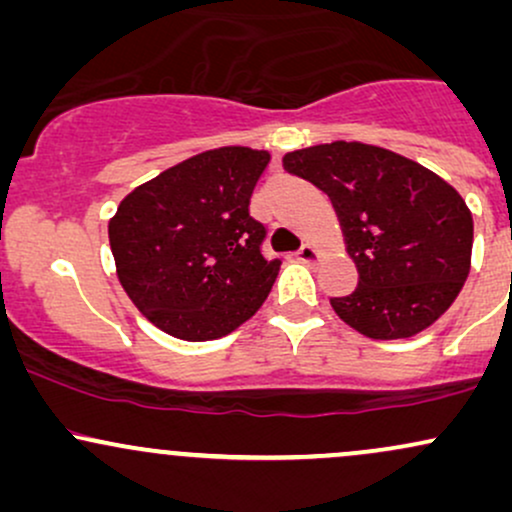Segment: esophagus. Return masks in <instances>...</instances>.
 Masks as SVG:
<instances>
[{"mask_svg":"<svg viewBox=\"0 0 512 512\" xmlns=\"http://www.w3.org/2000/svg\"><path fill=\"white\" fill-rule=\"evenodd\" d=\"M317 255H320V252H317V250L313 248V245H303V248L296 252V257H298V260L305 262V264L315 262V260H317Z\"/></svg>","mask_w":512,"mask_h":512,"instance_id":"obj_1","label":"esophagus"}]
</instances>
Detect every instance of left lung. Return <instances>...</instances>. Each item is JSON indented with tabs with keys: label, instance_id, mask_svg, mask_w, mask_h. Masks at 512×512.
I'll return each instance as SVG.
<instances>
[{
	"label": "left lung",
	"instance_id": "left-lung-1",
	"mask_svg": "<svg viewBox=\"0 0 512 512\" xmlns=\"http://www.w3.org/2000/svg\"><path fill=\"white\" fill-rule=\"evenodd\" d=\"M337 209L358 267L334 313L370 339L414 337L450 308L467 281L474 223L436 173L380 146L332 142L284 156Z\"/></svg>",
	"mask_w": 512,
	"mask_h": 512
}]
</instances>
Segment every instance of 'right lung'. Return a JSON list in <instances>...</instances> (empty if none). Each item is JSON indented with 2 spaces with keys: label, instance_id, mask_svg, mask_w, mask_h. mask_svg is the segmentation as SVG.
I'll use <instances>...</instances> for the list:
<instances>
[{
  "label": "right lung",
  "instance_id": "obj_1",
  "mask_svg": "<svg viewBox=\"0 0 512 512\" xmlns=\"http://www.w3.org/2000/svg\"><path fill=\"white\" fill-rule=\"evenodd\" d=\"M267 151L223 146L163 170L122 199L108 223L122 289L170 337L209 342L257 313L281 260L250 197Z\"/></svg>",
  "mask_w": 512,
  "mask_h": 512
}]
</instances>
